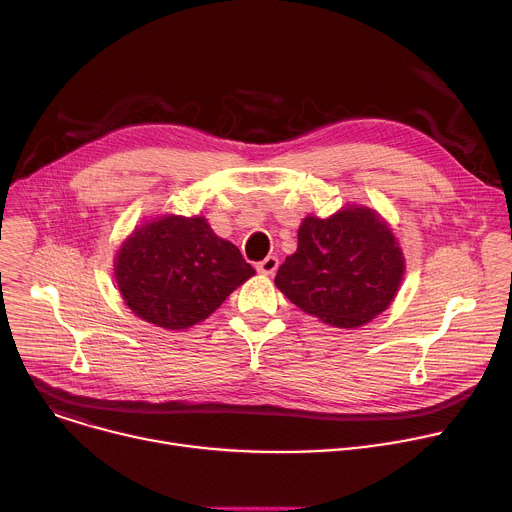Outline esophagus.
<instances>
[{
    "instance_id": "34e87169",
    "label": "esophagus",
    "mask_w": 512,
    "mask_h": 512,
    "mask_svg": "<svg viewBox=\"0 0 512 512\" xmlns=\"http://www.w3.org/2000/svg\"><path fill=\"white\" fill-rule=\"evenodd\" d=\"M277 265H280V259H277L275 255H269V257H265L263 261L257 263V271L263 273V275H273Z\"/></svg>"
}]
</instances>
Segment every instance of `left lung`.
<instances>
[{"instance_id": "obj_1", "label": "left lung", "mask_w": 512, "mask_h": 512, "mask_svg": "<svg viewBox=\"0 0 512 512\" xmlns=\"http://www.w3.org/2000/svg\"><path fill=\"white\" fill-rule=\"evenodd\" d=\"M404 267L388 222L353 204L331 218L302 220L298 249L277 269L275 286L306 314L357 329L392 304Z\"/></svg>"}]
</instances>
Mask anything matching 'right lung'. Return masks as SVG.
Returning <instances> with one entry per match:
<instances>
[{
  "instance_id": "obj_1",
  "label": "right lung",
  "mask_w": 512,
  "mask_h": 512,
  "mask_svg": "<svg viewBox=\"0 0 512 512\" xmlns=\"http://www.w3.org/2000/svg\"><path fill=\"white\" fill-rule=\"evenodd\" d=\"M114 275L126 306L167 331L208 318L255 269L204 216L165 214L134 228L122 243Z\"/></svg>"
}]
</instances>
